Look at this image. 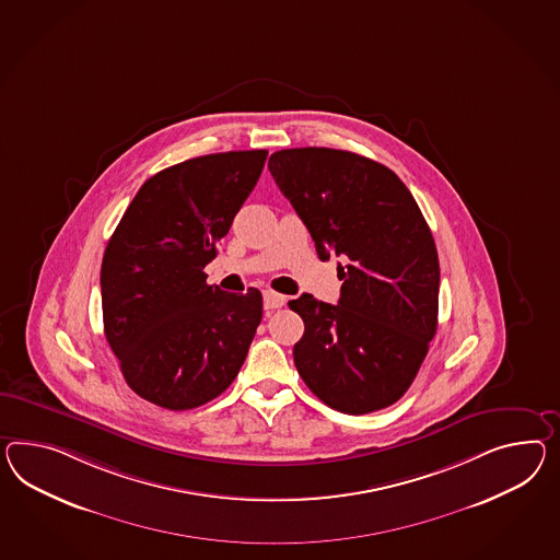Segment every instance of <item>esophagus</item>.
I'll return each instance as SVG.
<instances>
[{
    "instance_id": "34e87169",
    "label": "esophagus",
    "mask_w": 560,
    "mask_h": 560,
    "mask_svg": "<svg viewBox=\"0 0 560 560\" xmlns=\"http://www.w3.org/2000/svg\"><path fill=\"white\" fill-rule=\"evenodd\" d=\"M287 304V296L284 294H278L273 290H266L264 292V308L266 311H273V308H280Z\"/></svg>"
}]
</instances>
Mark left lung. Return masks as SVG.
<instances>
[{"label":"left lung","instance_id":"left-lung-1","mask_svg":"<svg viewBox=\"0 0 560 560\" xmlns=\"http://www.w3.org/2000/svg\"><path fill=\"white\" fill-rule=\"evenodd\" d=\"M268 168L318 258L345 259L337 304L288 302L304 320L296 370L345 415L392 406L415 382L439 316L436 245L415 197L384 164L345 150H280Z\"/></svg>","mask_w":560,"mask_h":560}]
</instances>
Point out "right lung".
<instances>
[{"instance_id":"add662e5","label":"right lung","mask_w":560,"mask_h":560,"mask_svg":"<svg viewBox=\"0 0 560 560\" xmlns=\"http://www.w3.org/2000/svg\"><path fill=\"white\" fill-rule=\"evenodd\" d=\"M266 150L185 160L148 178L103 254V329L128 386L166 410L223 394L261 320V292L207 284Z\"/></svg>"}]
</instances>
